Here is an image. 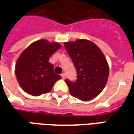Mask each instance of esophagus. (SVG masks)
<instances>
[{"mask_svg":"<svg viewBox=\"0 0 134 134\" xmlns=\"http://www.w3.org/2000/svg\"><path fill=\"white\" fill-rule=\"evenodd\" d=\"M61 76H62V78L63 79V80H64L65 77H66V75H65L64 73H62V74L61 75Z\"/></svg>","mask_w":134,"mask_h":134,"instance_id":"34e87169","label":"esophagus"}]
</instances>
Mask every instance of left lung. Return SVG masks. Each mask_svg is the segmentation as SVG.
<instances>
[{
	"label": "left lung",
	"mask_w": 134,
	"mask_h": 134,
	"mask_svg": "<svg viewBox=\"0 0 134 134\" xmlns=\"http://www.w3.org/2000/svg\"><path fill=\"white\" fill-rule=\"evenodd\" d=\"M64 44L77 72L75 82L66 80L70 95L83 101L95 98L104 89L109 76L106 58L96 44L87 39Z\"/></svg>",
	"instance_id": "obj_1"
}]
</instances>
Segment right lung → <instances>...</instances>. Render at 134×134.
<instances>
[{"label": "right lung", "mask_w": 134, "mask_h": 134, "mask_svg": "<svg viewBox=\"0 0 134 134\" xmlns=\"http://www.w3.org/2000/svg\"><path fill=\"white\" fill-rule=\"evenodd\" d=\"M62 47L57 42L41 39L25 49L17 59L15 67L16 79L23 90L33 96L49 93L61 76L54 72L49 59Z\"/></svg>", "instance_id": "obj_1"}]
</instances>
